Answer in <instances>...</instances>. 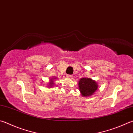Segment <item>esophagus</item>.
I'll return each mask as SVG.
<instances>
[{
  "label": "esophagus",
  "mask_w": 133,
  "mask_h": 133,
  "mask_svg": "<svg viewBox=\"0 0 133 133\" xmlns=\"http://www.w3.org/2000/svg\"><path fill=\"white\" fill-rule=\"evenodd\" d=\"M66 77H67V78H71V77H73V76H72V75H70V74H67Z\"/></svg>",
  "instance_id": "34e87169"
}]
</instances>
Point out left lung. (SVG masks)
<instances>
[{"label":"left lung","mask_w":133,"mask_h":133,"mask_svg":"<svg viewBox=\"0 0 133 133\" xmlns=\"http://www.w3.org/2000/svg\"><path fill=\"white\" fill-rule=\"evenodd\" d=\"M78 86L81 94L84 96H88L92 95L98 87L97 83L89 78L80 79L78 83Z\"/></svg>","instance_id":"8db88e82"}]
</instances>
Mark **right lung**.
<instances>
[{"label": "right lung", "mask_w": 133, "mask_h": 133, "mask_svg": "<svg viewBox=\"0 0 133 133\" xmlns=\"http://www.w3.org/2000/svg\"><path fill=\"white\" fill-rule=\"evenodd\" d=\"M52 84H54V83H53V81H52V82H51V83H50V85H50V87H51V86L52 85Z\"/></svg>", "instance_id": "add662e5"}]
</instances>
